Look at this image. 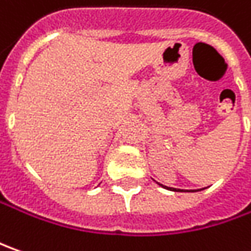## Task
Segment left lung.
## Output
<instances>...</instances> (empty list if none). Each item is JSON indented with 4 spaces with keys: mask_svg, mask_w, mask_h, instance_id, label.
<instances>
[{
    "mask_svg": "<svg viewBox=\"0 0 251 251\" xmlns=\"http://www.w3.org/2000/svg\"><path fill=\"white\" fill-rule=\"evenodd\" d=\"M162 186V185H161ZM165 187H167V186H165ZM167 189H168V187H167ZM169 189H171V190H176V189H172V187H169ZM190 192H196V190H190Z\"/></svg>",
    "mask_w": 251,
    "mask_h": 251,
    "instance_id": "obj_1",
    "label": "left lung"
}]
</instances>
